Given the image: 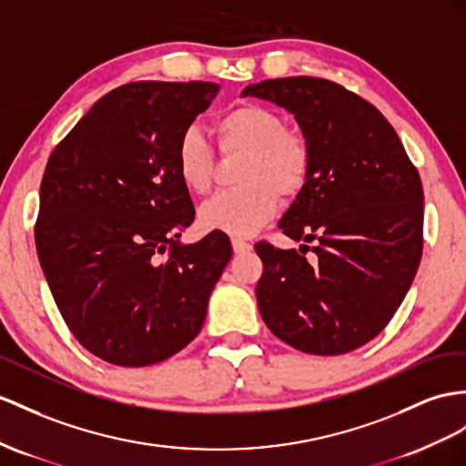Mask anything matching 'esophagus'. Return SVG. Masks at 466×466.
I'll use <instances>...</instances> for the list:
<instances>
[{
  "instance_id": "esophagus-1",
  "label": "esophagus",
  "mask_w": 466,
  "mask_h": 466,
  "mask_svg": "<svg viewBox=\"0 0 466 466\" xmlns=\"http://www.w3.org/2000/svg\"><path fill=\"white\" fill-rule=\"evenodd\" d=\"M232 248L236 254H242V252H249V249H252V244L242 240V238H232Z\"/></svg>"
}]
</instances>
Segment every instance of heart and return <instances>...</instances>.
I'll return each mask as SVG.
<instances>
[{
	"mask_svg": "<svg viewBox=\"0 0 466 466\" xmlns=\"http://www.w3.org/2000/svg\"><path fill=\"white\" fill-rule=\"evenodd\" d=\"M218 149L242 153L238 181L242 187L222 190L198 210L207 230L248 236L269 222L279 208V196L301 193L313 167V149L299 129L285 127L279 112L261 104H240L214 119ZM214 149L195 126L185 127L175 143V169L183 187L205 195L214 178Z\"/></svg>",
	"mask_w": 466,
	"mask_h": 466,
	"instance_id": "heart-1",
	"label": "heart"
}]
</instances>
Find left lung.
I'll return each mask as SVG.
<instances>
[{
  "label": "left lung",
  "mask_w": 466,
  "mask_h": 466,
  "mask_svg": "<svg viewBox=\"0 0 466 466\" xmlns=\"http://www.w3.org/2000/svg\"><path fill=\"white\" fill-rule=\"evenodd\" d=\"M242 96L289 110L313 149L309 181L279 220L285 236L305 244H256L264 261L259 315L301 352L356 350L386 329L420 268V173L380 110L337 82L276 78L249 85Z\"/></svg>",
  "instance_id": "8db88e82"
}]
</instances>
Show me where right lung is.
<instances>
[{"instance_id": "1", "label": "right lung", "mask_w": 466, "mask_h": 466, "mask_svg": "<svg viewBox=\"0 0 466 466\" xmlns=\"http://www.w3.org/2000/svg\"><path fill=\"white\" fill-rule=\"evenodd\" d=\"M217 92L200 80L117 86L46 161L37 256L66 327L106 362L139 368L183 350L232 258L220 230L178 242L195 207L175 143Z\"/></svg>"}]
</instances>
